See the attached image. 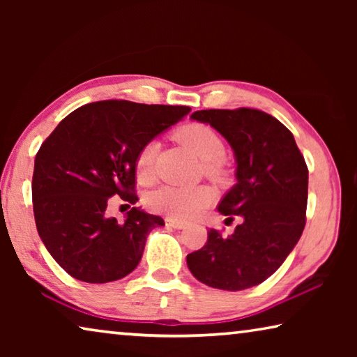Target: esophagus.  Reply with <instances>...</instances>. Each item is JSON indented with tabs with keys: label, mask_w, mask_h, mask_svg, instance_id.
Wrapping results in <instances>:
<instances>
[{
	"label": "esophagus",
	"mask_w": 357,
	"mask_h": 357,
	"mask_svg": "<svg viewBox=\"0 0 357 357\" xmlns=\"http://www.w3.org/2000/svg\"><path fill=\"white\" fill-rule=\"evenodd\" d=\"M165 225L170 227V228H174V229H181V228L185 227V223L184 222H179V220H174V219H170V217H168V219H165Z\"/></svg>",
	"instance_id": "obj_1"
}]
</instances>
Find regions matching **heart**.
<instances>
[{
  "label": "heart",
  "instance_id": "heart-1",
  "mask_svg": "<svg viewBox=\"0 0 357 357\" xmlns=\"http://www.w3.org/2000/svg\"><path fill=\"white\" fill-rule=\"evenodd\" d=\"M178 140L192 151L198 159L206 162V172L215 176L219 173L217 160L222 159L225 146L213 129L203 124H189L178 130ZM157 144L149 142L138 151L135 159L137 176L148 181L153 176ZM214 200L213 190L208 187H176L162 185L149 193L148 206L154 213L164 214L178 220H189L206 209Z\"/></svg>",
  "mask_w": 357,
  "mask_h": 357
}]
</instances>
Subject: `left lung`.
Returning <instances> with one entry per match:
<instances>
[{
  "label": "left lung",
  "mask_w": 357,
  "mask_h": 357,
  "mask_svg": "<svg viewBox=\"0 0 357 357\" xmlns=\"http://www.w3.org/2000/svg\"><path fill=\"white\" fill-rule=\"evenodd\" d=\"M190 119L209 124L231 146L236 184L217 209L243 222L228 238L211 228L204 247L187 255V266L213 288L241 291L259 285L280 268L304 231L309 192L304 157L291 132L264 112L200 110Z\"/></svg>",
  "instance_id": "obj_1"
}]
</instances>
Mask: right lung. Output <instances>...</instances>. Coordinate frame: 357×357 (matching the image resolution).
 <instances>
[{"label": "right lung", "instance_id": "1", "mask_svg": "<svg viewBox=\"0 0 357 357\" xmlns=\"http://www.w3.org/2000/svg\"><path fill=\"white\" fill-rule=\"evenodd\" d=\"M190 113L184 105L102 100L68 114L34 160L36 228L48 253L69 275L107 283L140 263L159 215L132 208L124 223L107 217L108 198L135 204V159L144 144Z\"/></svg>", "mask_w": 357, "mask_h": 357}]
</instances>
